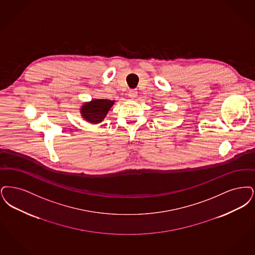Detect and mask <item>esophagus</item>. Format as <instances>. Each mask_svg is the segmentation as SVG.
Listing matches in <instances>:
<instances>
[{"instance_id":"esophagus-1","label":"esophagus","mask_w":255,"mask_h":255,"mask_svg":"<svg viewBox=\"0 0 255 255\" xmlns=\"http://www.w3.org/2000/svg\"><path fill=\"white\" fill-rule=\"evenodd\" d=\"M137 94H138V92H137V90H135V89H130V90L128 91V96H129L131 99L136 98V97H137Z\"/></svg>"}]
</instances>
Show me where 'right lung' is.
Wrapping results in <instances>:
<instances>
[{"label":"right lung","instance_id":"obj_1","mask_svg":"<svg viewBox=\"0 0 255 255\" xmlns=\"http://www.w3.org/2000/svg\"><path fill=\"white\" fill-rule=\"evenodd\" d=\"M114 101L106 99H96L86 103L82 110L83 117L90 123L98 124L104 120L106 115L113 106Z\"/></svg>","mask_w":255,"mask_h":255}]
</instances>
